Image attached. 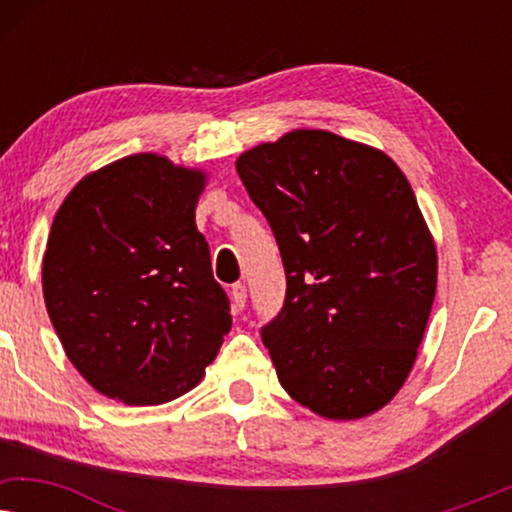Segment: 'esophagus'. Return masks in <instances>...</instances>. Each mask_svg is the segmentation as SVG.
Returning <instances> with one entry per match:
<instances>
[{"mask_svg":"<svg viewBox=\"0 0 512 512\" xmlns=\"http://www.w3.org/2000/svg\"><path fill=\"white\" fill-rule=\"evenodd\" d=\"M230 298H233V307L237 312L244 310V303H247V286L242 282L233 284V289H230Z\"/></svg>","mask_w":512,"mask_h":512,"instance_id":"esophagus-1","label":"esophagus"}]
</instances>
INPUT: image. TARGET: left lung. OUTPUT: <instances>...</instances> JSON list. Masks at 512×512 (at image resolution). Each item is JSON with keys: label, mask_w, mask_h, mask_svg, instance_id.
I'll use <instances>...</instances> for the list:
<instances>
[{"label": "left lung", "mask_w": 512, "mask_h": 512, "mask_svg": "<svg viewBox=\"0 0 512 512\" xmlns=\"http://www.w3.org/2000/svg\"><path fill=\"white\" fill-rule=\"evenodd\" d=\"M235 167L286 272L282 312L263 328L279 384L333 422L382 410L436 296V242L410 181L384 151L328 130H291Z\"/></svg>", "instance_id": "1"}]
</instances>
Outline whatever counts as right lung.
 Returning a JSON list of instances; mask_svg holds the SVG:
<instances>
[{
	"instance_id": "1",
	"label": "right lung",
	"mask_w": 512,
	"mask_h": 512,
	"mask_svg": "<svg viewBox=\"0 0 512 512\" xmlns=\"http://www.w3.org/2000/svg\"><path fill=\"white\" fill-rule=\"evenodd\" d=\"M207 179L160 153H132L88 172L55 212L41 261L46 310L67 359L102 396H184L233 326L195 226Z\"/></svg>"
}]
</instances>
